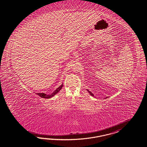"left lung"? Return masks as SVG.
Masks as SVG:
<instances>
[{"mask_svg": "<svg viewBox=\"0 0 147 147\" xmlns=\"http://www.w3.org/2000/svg\"><path fill=\"white\" fill-rule=\"evenodd\" d=\"M86 90H87L88 92H89V93L90 94V95L92 96H94V97H95V96H94V94H92V93L91 92V91H89V90L88 89H86ZM107 98V97H105V98Z\"/></svg>", "mask_w": 147, "mask_h": 147, "instance_id": "8db88e82", "label": "left lung"}]
</instances>
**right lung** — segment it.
Listing matches in <instances>:
<instances>
[{"label": "right lung", "instance_id": "1", "mask_svg": "<svg viewBox=\"0 0 147 147\" xmlns=\"http://www.w3.org/2000/svg\"><path fill=\"white\" fill-rule=\"evenodd\" d=\"M63 87V84H61L59 87L57 88L56 90L53 91L52 93H51V94H45V93H36V94L40 96V97H42L43 98H50L53 97L57 93H58L60 90Z\"/></svg>", "mask_w": 147, "mask_h": 147}]
</instances>
